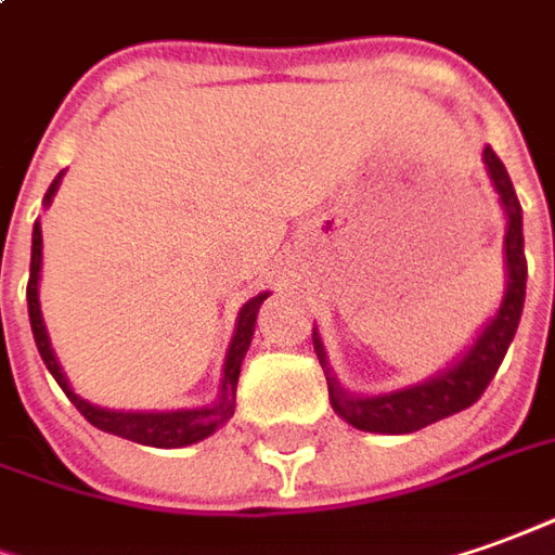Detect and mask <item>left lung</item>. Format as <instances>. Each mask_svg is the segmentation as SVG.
<instances>
[{"label":"left lung","instance_id":"8db88e82","mask_svg":"<svg viewBox=\"0 0 555 555\" xmlns=\"http://www.w3.org/2000/svg\"><path fill=\"white\" fill-rule=\"evenodd\" d=\"M483 164L489 182L499 194L504 218H507V228H504V276L507 279H504V297H501L495 315H489V322L480 327V334L474 337V343L462 356L422 383L395 388V391H379V395H361V391H349L337 379V373L327 361L322 334H319V327H312V346H315L319 364L325 371L331 406L343 422H349L358 431L413 435L431 422L462 413L492 383L501 358L514 340L519 315H522V300H526V276H529L526 251H522V206L516 199L507 169L489 145L483 149Z\"/></svg>","mask_w":555,"mask_h":555}]
</instances>
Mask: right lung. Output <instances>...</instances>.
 <instances>
[{
	"label": "right lung",
	"instance_id": "add662e5",
	"mask_svg": "<svg viewBox=\"0 0 555 555\" xmlns=\"http://www.w3.org/2000/svg\"><path fill=\"white\" fill-rule=\"evenodd\" d=\"M63 182V172L56 176L48 194L41 199V206L48 209L54 203L56 188ZM39 282H41V224L36 221L33 228V258H29V285H26V307H29V325H33V337L39 346V356L44 361V367L51 371L56 379V386L66 391L72 404L78 406V413L100 431L108 435L127 437L133 443H145V447H160V450H179V447H191L199 443L206 437H212L224 422L233 416V406H236V379H240V367H243V358L248 352V343L255 334V322H258V309L270 297V292L255 294L251 300H246L240 312H236V327H233V337H230L228 356H224V367H221V383H218V395H215L212 404L203 406H188V410H108V406H96L85 401L81 395H75V388L69 386L66 373L56 361L54 346L48 337V327L41 319V304H39Z\"/></svg>",
	"mask_w": 555,
	"mask_h": 555
}]
</instances>
